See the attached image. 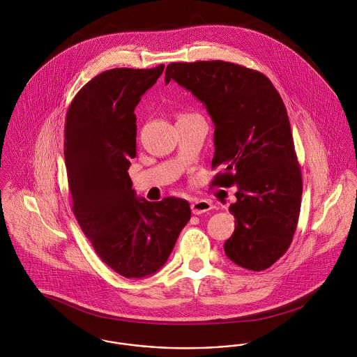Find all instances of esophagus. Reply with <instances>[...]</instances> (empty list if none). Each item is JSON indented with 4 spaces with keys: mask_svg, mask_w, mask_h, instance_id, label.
I'll return each instance as SVG.
<instances>
[{
    "mask_svg": "<svg viewBox=\"0 0 357 357\" xmlns=\"http://www.w3.org/2000/svg\"><path fill=\"white\" fill-rule=\"evenodd\" d=\"M211 208H213V204H210L208 201H206V199H199V201H195V202L191 204V211L195 215L204 214V213L211 210Z\"/></svg>",
    "mask_w": 357,
    "mask_h": 357,
    "instance_id": "esophagus-1",
    "label": "esophagus"
}]
</instances>
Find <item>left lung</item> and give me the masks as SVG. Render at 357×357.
<instances>
[{
  "label": "left lung",
  "instance_id": "1",
  "mask_svg": "<svg viewBox=\"0 0 357 357\" xmlns=\"http://www.w3.org/2000/svg\"><path fill=\"white\" fill-rule=\"evenodd\" d=\"M171 80L204 102L214 123L213 185L237 186L236 218L225 253L238 266L261 272L288 250L294 236L303 178L287 108L261 72L213 60L171 63Z\"/></svg>",
  "mask_w": 357,
  "mask_h": 357
}]
</instances>
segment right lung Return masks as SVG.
I'll return each instance as SVG.
<instances>
[{
  "label": "right lung",
  "instance_id": "obj_1",
  "mask_svg": "<svg viewBox=\"0 0 357 357\" xmlns=\"http://www.w3.org/2000/svg\"><path fill=\"white\" fill-rule=\"evenodd\" d=\"M163 69L102 72L67 112L64 156L73 214L102 262L126 278L158 272L191 217L185 199L136 197L127 172L136 156L135 107Z\"/></svg>",
  "mask_w": 357,
  "mask_h": 357
}]
</instances>
